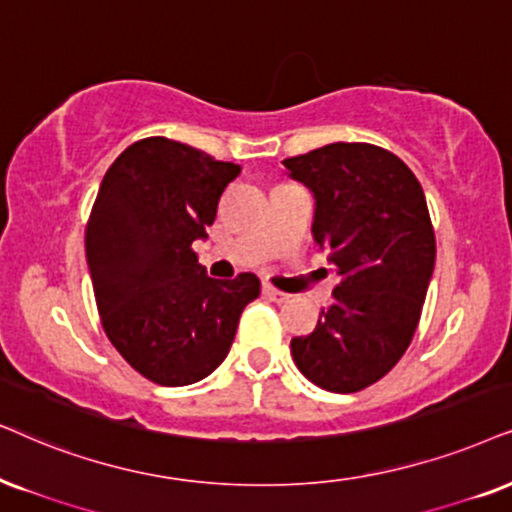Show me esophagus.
<instances>
[{
    "label": "esophagus",
    "instance_id": "obj_1",
    "mask_svg": "<svg viewBox=\"0 0 512 512\" xmlns=\"http://www.w3.org/2000/svg\"><path fill=\"white\" fill-rule=\"evenodd\" d=\"M262 293H264V297H269L271 302H278V304L286 302L288 297H290L288 293H283V290H276V288H271V286H264Z\"/></svg>",
    "mask_w": 512,
    "mask_h": 512
}]
</instances>
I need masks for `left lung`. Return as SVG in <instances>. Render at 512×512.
I'll list each match as a JSON object with an SVG mask.
<instances>
[{
  "instance_id": "8db88e82",
  "label": "left lung",
  "mask_w": 512,
  "mask_h": 512,
  "mask_svg": "<svg viewBox=\"0 0 512 512\" xmlns=\"http://www.w3.org/2000/svg\"><path fill=\"white\" fill-rule=\"evenodd\" d=\"M314 193L312 234L338 269L333 302L290 340L295 366L321 390L378 383L416 333L435 269V231L416 174L373 144H328L283 160Z\"/></svg>"
}]
</instances>
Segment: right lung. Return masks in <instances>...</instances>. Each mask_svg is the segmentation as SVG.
<instances>
[{
	"mask_svg": "<svg viewBox=\"0 0 512 512\" xmlns=\"http://www.w3.org/2000/svg\"><path fill=\"white\" fill-rule=\"evenodd\" d=\"M241 167L148 137L108 167L84 234L103 331L134 371L165 387L222 364L260 278H210L193 243L208 238L217 203Z\"/></svg>",
	"mask_w": 512,
	"mask_h": 512,
	"instance_id": "1",
	"label": "right lung"
}]
</instances>
